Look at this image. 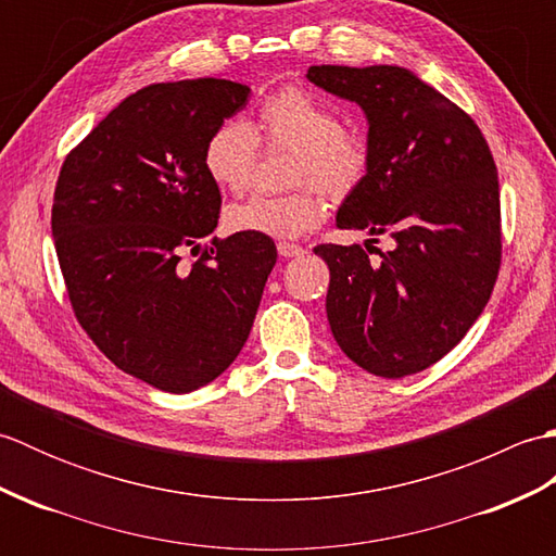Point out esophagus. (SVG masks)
<instances>
[{
    "instance_id": "1",
    "label": "esophagus",
    "mask_w": 556,
    "mask_h": 556,
    "mask_svg": "<svg viewBox=\"0 0 556 556\" xmlns=\"http://www.w3.org/2000/svg\"><path fill=\"white\" fill-rule=\"evenodd\" d=\"M277 251L281 257H299L305 253V248L299 243H289V241H279L277 243Z\"/></svg>"
}]
</instances>
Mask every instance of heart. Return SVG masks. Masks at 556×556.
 <instances>
[{
    "instance_id": "heart-1",
    "label": "heart",
    "mask_w": 556,
    "mask_h": 556,
    "mask_svg": "<svg viewBox=\"0 0 556 556\" xmlns=\"http://www.w3.org/2000/svg\"><path fill=\"white\" fill-rule=\"evenodd\" d=\"M255 134L267 146L291 148L289 181L301 186L281 195H253L229 205L224 224L233 233L299 239L327 215L320 188L334 198H346L370 174L368 138L341 126L332 104L303 88H279L260 102ZM255 134L243 122H224L210 134L203 167L222 191H245L257 157Z\"/></svg>"
}]
</instances>
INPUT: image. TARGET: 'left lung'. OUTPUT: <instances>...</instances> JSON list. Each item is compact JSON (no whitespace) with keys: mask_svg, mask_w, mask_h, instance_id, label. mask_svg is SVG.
Segmentation results:
<instances>
[{"mask_svg":"<svg viewBox=\"0 0 556 556\" xmlns=\"http://www.w3.org/2000/svg\"><path fill=\"white\" fill-rule=\"evenodd\" d=\"M308 80L368 116V179L337 212L339 229L387 233L315 245L329 267L327 320L346 356L399 380L446 356L485 308L502 263L497 164L478 124L401 66H311ZM377 241V239H370Z\"/></svg>","mask_w":556,"mask_h":556,"instance_id":"1","label":"left lung"}]
</instances>
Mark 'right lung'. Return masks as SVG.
I'll return each mask as SVG.
<instances>
[{
  "instance_id": "add662e5",
  "label": "right lung",
  "mask_w": 556,
  "mask_h": 556,
  "mask_svg": "<svg viewBox=\"0 0 556 556\" xmlns=\"http://www.w3.org/2000/svg\"><path fill=\"white\" fill-rule=\"evenodd\" d=\"M251 88L224 78L128 96L59 172L52 236L76 320L116 368L162 392L205 387L239 356L277 263L269 236L215 231L210 134ZM201 257L191 268L180 255Z\"/></svg>"
}]
</instances>
